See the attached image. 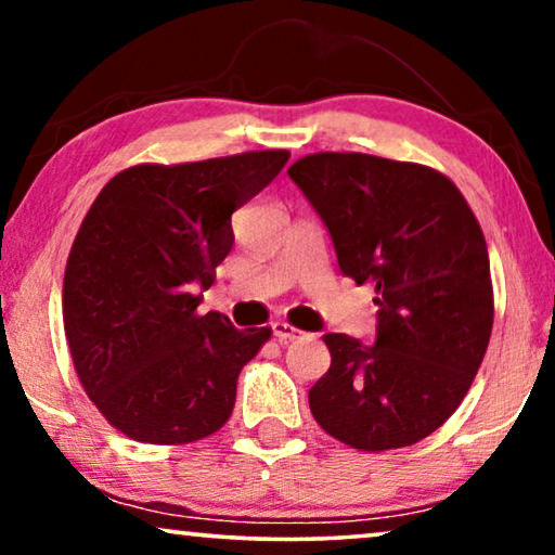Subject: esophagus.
Here are the masks:
<instances>
[{
    "mask_svg": "<svg viewBox=\"0 0 555 555\" xmlns=\"http://www.w3.org/2000/svg\"><path fill=\"white\" fill-rule=\"evenodd\" d=\"M271 332H274V337L279 341H296V339L307 337V332L296 330V326L286 324V322H274V324H271Z\"/></svg>",
    "mask_w": 555,
    "mask_h": 555,
    "instance_id": "34e87169",
    "label": "esophagus"
}]
</instances>
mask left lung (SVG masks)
<instances>
[{"label": "left lung", "instance_id": "8db88e82", "mask_svg": "<svg viewBox=\"0 0 555 555\" xmlns=\"http://www.w3.org/2000/svg\"><path fill=\"white\" fill-rule=\"evenodd\" d=\"M339 269L377 292L364 345L324 334L330 372L309 389L319 425L349 448H408L435 433L470 389L493 330V284L478 218L457 185L417 163L364 153L296 160Z\"/></svg>", "mask_w": 555, "mask_h": 555}]
</instances>
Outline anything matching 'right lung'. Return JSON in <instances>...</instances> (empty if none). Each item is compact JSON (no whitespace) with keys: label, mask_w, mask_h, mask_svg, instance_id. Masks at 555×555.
Listing matches in <instances>:
<instances>
[{"label":"right lung","mask_w":555,"mask_h":555,"mask_svg":"<svg viewBox=\"0 0 555 555\" xmlns=\"http://www.w3.org/2000/svg\"><path fill=\"white\" fill-rule=\"evenodd\" d=\"M286 160V151H254L132 166L90 206L67 259L62 317L77 377L115 430L185 444L231 417L238 372L271 330L201 317L196 292L231 251L233 210Z\"/></svg>","instance_id":"add662e5"}]
</instances>
